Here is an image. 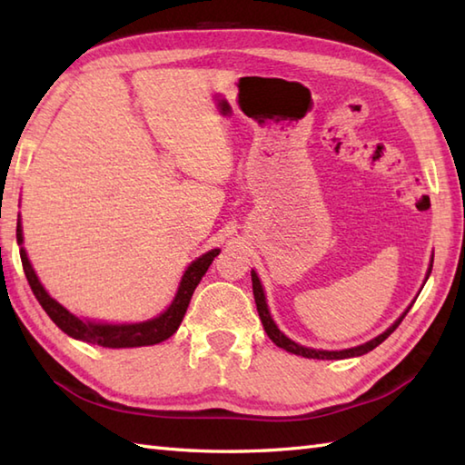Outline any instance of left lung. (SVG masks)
Returning a JSON list of instances; mask_svg holds the SVG:
<instances>
[{
	"instance_id": "left-lung-1",
	"label": "left lung",
	"mask_w": 465,
	"mask_h": 465,
	"mask_svg": "<svg viewBox=\"0 0 465 465\" xmlns=\"http://www.w3.org/2000/svg\"><path fill=\"white\" fill-rule=\"evenodd\" d=\"M431 273V268L428 272V275ZM252 285H253V298H255V305H258V313H260V320L263 323V330L265 333H268V338L278 345V348L290 351V353H295V355H303V358H312V360H345V358H353V355H363L371 351L373 348H378V345L388 340V335H391L393 331H396L398 325L401 323V320L406 318V313L401 315V318L391 325L390 330H385L381 335H378V338L363 343V345H358V348H351V350H341V351H323V350H310V348H303V345L292 341L290 338H285V335L278 330V325L273 323L272 315H270V310H268V303H265V295H263V290H262V283L258 280V275H255L252 272Z\"/></svg>"
}]
</instances>
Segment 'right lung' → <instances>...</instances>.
I'll list each match as a JSON object with an SVG mask.
<instances>
[{
	"mask_svg": "<svg viewBox=\"0 0 465 465\" xmlns=\"http://www.w3.org/2000/svg\"><path fill=\"white\" fill-rule=\"evenodd\" d=\"M22 242H24L22 225L17 223V243L22 245ZM217 253H220V250H212L203 253L202 258H197L190 268L185 270L180 290L175 293V300L172 302L170 308L160 315V318L143 322V323H132V325H104V323H92V322H84L80 318H75V315L69 313L64 305H59L54 298H49L47 292L44 290V285L39 283L32 263L27 260L25 250L24 248L19 250L29 288H32L39 305L45 310V313L52 318V322L64 333L72 335V338L102 345V348H140V345H153L172 338L175 330L180 328L197 283L202 282L207 268H210V263L213 262Z\"/></svg>",
	"mask_w": 465,
	"mask_h": 465,
	"instance_id": "obj_1",
	"label": "right lung"
}]
</instances>
